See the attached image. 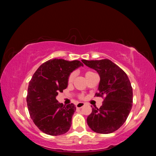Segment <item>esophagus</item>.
Segmentation results:
<instances>
[{
    "label": "esophagus",
    "instance_id": "obj_1",
    "mask_svg": "<svg viewBox=\"0 0 156 156\" xmlns=\"http://www.w3.org/2000/svg\"><path fill=\"white\" fill-rule=\"evenodd\" d=\"M84 105V102H78V103L76 104V108H81V107H83Z\"/></svg>",
    "mask_w": 156,
    "mask_h": 156
}]
</instances>
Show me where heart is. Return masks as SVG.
Returning a JSON list of instances; mask_svg holds the SVG:
<instances>
[{
	"instance_id": "obj_1",
	"label": "heart",
	"mask_w": 156,
	"mask_h": 156,
	"mask_svg": "<svg viewBox=\"0 0 156 156\" xmlns=\"http://www.w3.org/2000/svg\"><path fill=\"white\" fill-rule=\"evenodd\" d=\"M92 73V72H88L86 73L85 75H87V74H89V73ZM75 76H76L75 73H71L70 76H69V78H68V83H69V84H71V83H72V82L73 81V80H74Z\"/></svg>"
}]
</instances>
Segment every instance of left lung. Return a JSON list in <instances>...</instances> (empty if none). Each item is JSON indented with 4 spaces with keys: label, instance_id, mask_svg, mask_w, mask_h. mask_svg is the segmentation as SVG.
Here are the masks:
<instances>
[{
    "label": "left lung",
    "instance_id": "8db88e82",
    "mask_svg": "<svg viewBox=\"0 0 156 156\" xmlns=\"http://www.w3.org/2000/svg\"><path fill=\"white\" fill-rule=\"evenodd\" d=\"M82 61L99 74V93L96 95L105 98L100 109L92 107L87 118V125L98 133H113L125 123L131 110L133 89L130 80L122 69L110 60Z\"/></svg>",
    "mask_w": 156,
    "mask_h": 156
}]
</instances>
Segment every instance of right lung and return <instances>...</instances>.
<instances>
[{"mask_svg":"<svg viewBox=\"0 0 156 156\" xmlns=\"http://www.w3.org/2000/svg\"><path fill=\"white\" fill-rule=\"evenodd\" d=\"M81 66L79 60H49L38 67L29 83V112L34 124L47 135L59 136L69 130L76 107L73 103L64 106L56 96L67 87L71 73Z\"/></svg>","mask_w":156,"mask_h":156,"instance_id":"add662e5","label":"right lung"}]
</instances>
